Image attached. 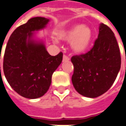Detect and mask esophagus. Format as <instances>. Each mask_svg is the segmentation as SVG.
Instances as JSON below:
<instances>
[{"label":"esophagus","instance_id":"obj_1","mask_svg":"<svg viewBox=\"0 0 126 126\" xmlns=\"http://www.w3.org/2000/svg\"><path fill=\"white\" fill-rule=\"evenodd\" d=\"M70 60V58L67 56V55H63V62H65V61H68Z\"/></svg>","mask_w":126,"mask_h":126}]
</instances>
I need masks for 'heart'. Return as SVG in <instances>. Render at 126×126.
<instances>
[{
	"instance_id": "heart-1",
	"label": "heart",
	"mask_w": 126,
	"mask_h": 126,
	"mask_svg": "<svg viewBox=\"0 0 126 126\" xmlns=\"http://www.w3.org/2000/svg\"><path fill=\"white\" fill-rule=\"evenodd\" d=\"M59 36L66 41H72V48L75 52L82 53L89 48L92 39L90 29L83 25H75L60 33Z\"/></svg>"
}]
</instances>
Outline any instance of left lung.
Instances as JSON below:
<instances>
[{
    "instance_id": "left-lung-1",
    "label": "left lung",
    "mask_w": 126,
    "mask_h": 126,
    "mask_svg": "<svg viewBox=\"0 0 126 126\" xmlns=\"http://www.w3.org/2000/svg\"><path fill=\"white\" fill-rule=\"evenodd\" d=\"M72 82L76 91L87 97L103 94L113 84L121 68V58L112 30L101 24L98 38L88 52L71 58Z\"/></svg>"
}]
</instances>
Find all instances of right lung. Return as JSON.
Here are the masks:
<instances>
[{
  "instance_id": "add662e5",
  "label": "right lung",
  "mask_w": 126,
  "mask_h": 126,
  "mask_svg": "<svg viewBox=\"0 0 126 126\" xmlns=\"http://www.w3.org/2000/svg\"><path fill=\"white\" fill-rule=\"evenodd\" d=\"M48 21L41 17L31 18L12 33L5 48V76L14 90L25 98H39L47 92L53 73L63 60L62 52L51 56L44 44L31 39L33 32L45 27Z\"/></svg>"
}]
</instances>
